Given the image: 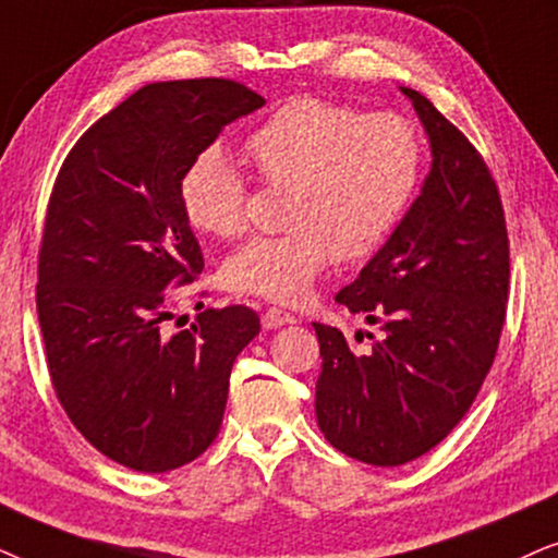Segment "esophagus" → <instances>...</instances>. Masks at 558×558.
I'll return each mask as SVG.
<instances>
[{
    "instance_id": "esophagus-1",
    "label": "esophagus",
    "mask_w": 558,
    "mask_h": 558,
    "mask_svg": "<svg viewBox=\"0 0 558 558\" xmlns=\"http://www.w3.org/2000/svg\"><path fill=\"white\" fill-rule=\"evenodd\" d=\"M288 324H295L293 314H288V311L278 308V306L265 308V314H263L265 329H280V326H288Z\"/></svg>"
}]
</instances>
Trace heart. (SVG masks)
<instances>
[{"mask_svg":"<svg viewBox=\"0 0 558 558\" xmlns=\"http://www.w3.org/2000/svg\"><path fill=\"white\" fill-rule=\"evenodd\" d=\"M244 155L267 185L288 189L283 234L252 236L225 259L234 293L295 303L331 257L356 263L380 250L405 217L423 173V145L405 117L365 114L303 96L244 137ZM198 232L232 240L247 221V181L219 147L185 166L178 185Z\"/></svg>","mask_w":558,"mask_h":558,"instance_id":"b5f03b06","label":"heart"}]
</instances>
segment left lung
Segmentation results:
<instances>
[{
  "instance_id": "1",
  "label": "left lung",
  "mask_w": 558,
  "mask_h": 558,
  "mask_svg": "<svg viewBox=\"0 0 558 558\" xmlns=\"http://www.w3.org/2000/svg\"><path fill=\"white\" fill-rule=\"evenodd\" d=\"M403 94L430 140V173L385 247L337 293L383 324V339L356 354L337 326L314 324L318 428L375 466L413 462L464 418L495 362L510 291L508 227L485 158L426 96Z\"/></svg>"
}]
</instances>
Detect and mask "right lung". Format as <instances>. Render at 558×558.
Listing matches in <instances>:
<instances>
[{
	"label": "right lung",
	"instance_id": "1",
	"mask_svg": "<svg viewBox=\"0 0 558 558\" xmlns=\"http://www.w3.org/2000/svg\"><path fill=\"white\" fill-rule=\"evenodd\" d=\"M263 104L232 78L147 84L58 170L35 288L50 383L81 436L135 472L178 470L211 447L236 354L259 333L247 306L166 324L175 288L204 270L178 196L183 170Z\"/></svg>",
	"mask_w": 558,
	"mask_h": 558
}]
</instances>
